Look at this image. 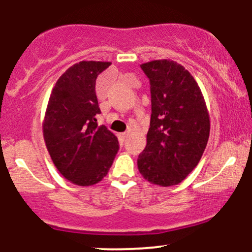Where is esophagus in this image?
<instances>
[{
  "instance_id": "34e87169",
  "label": "esophagus",
  "mask_w": 252,
  "mask_h": 252,
  "mask_svg": "<svg viewBox=\"0 0 252 252\" xmlns=\"http://www.w3.org/2000/svg\"><path fill=\"white\" fill-rule=\"evenodd\" d=\"M128 135L129 132H122V134H118V137H120L122 141H124L126 137H128Z\"/></svg>"
}]
</instances>
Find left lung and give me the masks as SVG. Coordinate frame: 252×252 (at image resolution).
Listing matches in <instances>:
<instances>
[{
  "label": "left lung",
  "mask_w": 252,
  "mask_h": 252,
  "mask_svg": "<svg viewBox=\"0 0 252 252\" xmlns=\"http://www.w3.org/2000/svg\"><path fill=\"white\" fill-rule=\"evenodd\" d=\"M149 78L152 116L147 146L137 158L150 184L174 186L195 168L210 136V115L198 83L169 59L141 65Z\"/></svg>",
  "instance_id": "obj_1"
}]
</instances>
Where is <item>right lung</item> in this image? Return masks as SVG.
Returning <instances> with one entry per match:
<instances>
[{
  "instance_id": "obj_1",
  "label": "right lung",
  "mask_w": 252,
  "mask_h": 252,
  "mask_svg": "<svg viewBox=\"0 0 252 252\" xmlns=\"http://www.w3.org/2000/svg\"><path fill=\"white\" fill-rule=\"evenodd\" d=\"M110 62H79L54 85L42 122L43 140L54 166L66 180L92 186L108 174L118 152L117 137L98 126V74Z\"/></svg>"
}]
</instances>
